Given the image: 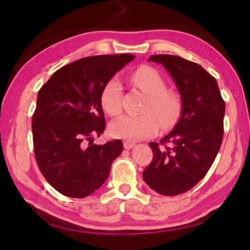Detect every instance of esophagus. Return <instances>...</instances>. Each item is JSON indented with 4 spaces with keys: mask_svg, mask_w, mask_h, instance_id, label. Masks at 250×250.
Wrapping results in <instances>:
<instances>
[{
    "mask_svg": "<svg viewBox=\"0 0 250 250\" xmlns=\"http://www.w3.org/2000/svg\"><path fill=\"white\" fill-rule=\"evenodd\" d=\"M135 145V143L133 142H129V141H125L124 142V147L125 149H131V148H133Z\"/></svg>",
    "mask_w": 250,
    "mask_h": 250,
    "instance_id": "1",
    "label": "esophagus"
}]
</instances>
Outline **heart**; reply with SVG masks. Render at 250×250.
<instances>
[{"label": "heart", "mask_w": 250, "mask_h": 250, "mask_svg": "<svg viewBox=\"0 0 250 250\" xmlns=\"http://www.w3.org/2000/svg\"><path fill=\"white\" fill-rule=\"evenodd\" d=\"M131 82L148 95L144 115L122 116L109 125L111 134L119 139L140 141L155 135L160 128L169 129L178 121L183 110L180 95L167 90L164 78L155 68L143 65L131 74ZM101 105L105 113L117 116L121 113V84L117 78L106 83L101 93Z\"/></svg>", "instance_id": "obj_1"}]
</instances>
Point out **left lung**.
Masks as SVG:
<instances>
[{"instance_id": "1", "label": "left lung", "mask_w": 250, "mask_h": 250, "mask_svg": "<svg viewBox=\"0 0 250 250\" xmlns=\"http://www.w3.org/2000/svg\"><path fill=\"white\" fill-rule=\"evenodd\" d=\"M176 83L183 101L176 125L158 143L151 142V163L143 178L156 192L177 195L190 190L208 172L224 137L226 103L215 77L178 56L155 55Z\"/></svg>"}]
</instances>
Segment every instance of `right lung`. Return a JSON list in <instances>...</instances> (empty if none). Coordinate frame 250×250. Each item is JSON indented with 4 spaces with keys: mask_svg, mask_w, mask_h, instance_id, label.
I'll return each instance as SVG.
<instances>
[{
    "mask_svg": "<svg viewBox=\"0 0 250 250\" xmlns=\"http://www.w3.org/2000/svg\"><path fill=\"white\" fill-rule=\"evenodd\" d=\"M133 55L79 59L59 68L37 94L32 117L34 153L47 182L70 198H86L107 179L122 152L119 140L93 144L105 129L101 93Z\"/></svg>",
    "mask_w": 250,
    "mask_h": 250,
    "instance_id": "add662e5",
    "label": "right lung"
}]
</instances>
